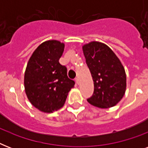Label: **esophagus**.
Wrapping results in <instances>:
<instances>
[{
    "mask_svg": "<svg viewBox=\"0 0 148 148\" xmlns=\"http://www.w3.org/2000/svg\"><path fill=\"white\" fill-rule=\"evenodd\" d=\"M75 82H76L77 84H80V80H79V78L75 79Z\"/></svg>",
    "mask_w": 148,
    "mask_h": 148,
    "instance_id": "34e87169",
    "label": "esophagus"
}]
</instances>
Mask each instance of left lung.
Wrapping results in <instances>:
<instances>
[{
	"instance_id": "obj_1",
	"label": "left lung",
	"mask_w": 148,
	"mask_h": 148,
	"mask_svg": "<svg viewBox=\"0 0 148 148\" xmlns=\"http://www.w3.org/2000/svg\"><path fill=\"white\" fill-rule=\"evenodd\" d=\"M95 90L88 101L100 108L114 107L126 90L125 71L114 51L103 43L92 41L82 47Z\"/></svg>"
}]
</instances>
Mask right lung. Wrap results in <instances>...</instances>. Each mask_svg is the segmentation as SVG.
<instances>
[{
  "label": "right lung",
  "mask_w": 148,
  "mask_h": 148,
  "mask_svg": "<svg viewBox=\"0 0 148 148\" xmlns=\"http://www.w3.org/2000/svg\"><path fill=\"white\" fill-rule=\"evenodd\" d=\"M64 44L56 40L42 43L34 51L24 74V88L31 104L45 113L64 106L74 81L68 78L67 67L59 63Z\"/></svg>",
  "instance_id": "right-lung-1"
}]
</instances>
